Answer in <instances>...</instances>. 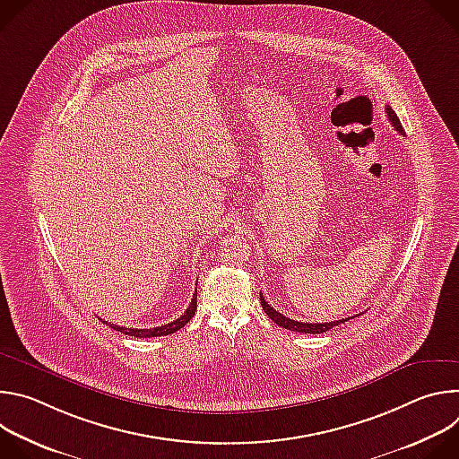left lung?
I'll use <instances>...</instances> for the list:
<instances>
[{"mask_svg": "<svg viewBox=\"0 0 459 459\" xmlns=\"http://www.w3.org/2000/svg\"><path fill=\"white\" fill-rule=\"evenodd\" d=\"M385 112H386V116H388V119L392 121V125H394V128L398 130L400 134H403V126H402V123H400V117L396 116V112L392 110V107L390 105H386L385 107ZM259 301H261V307H264V310H265V314L276 323V325H280V326H283V329H287V331H294V333H305V334H321V333H326V331H331V329H334V326H338V325H342V323H345V321H349V319H352V316L351 317H343V319H338V321H329V323H303V321H296V319H290V317H287V316H283L281 312H278L276 308H273L267 301H265V298H264V294H259ZM356 317V316H354Z\"/></svg>", "mask_w": 459, "mask_h": 459, "instance_id": "8db88e82", "label": "left lung"}]
</instances>
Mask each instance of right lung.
<instances>
[{"label": "right lung", "mask_w": 459, "mask_h": 459, "mask_svg": "<svg viewBox=\"0 0 459 459\" xmlns=\"http://www.w3.org/2000/svg\"><path fill=\"white\" fill-rule=\"evenodd\" d=\"M198 287V285H195ZM195 299H198V289L194 290V296H192V301H190V305L186 307V310L178 317V319H174V321H170V323H167V325H161V326H154V329H125V326H119V325H112V323H108L114 331H117V333H123V334H126V336H134V338H158V336H169V334H174L176 331H179L181 326H185L190 319H192V316L195 314ZM105 323V321H103Z\"/></svg>", "instance_id": "obj_1"}]
</instances>
